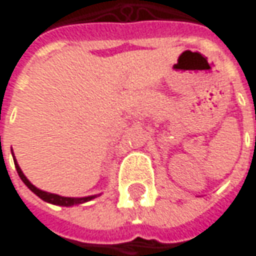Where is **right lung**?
<instances>
[{
  "label": "right lung",
  "mask_w": 256,
  "mask_h": 256,
  "mask_svg": "<svg viewBox=\"0 0 256 256\" xmlns=\"http://www.w3.org/2000/svg\"><path fill=\"white\" fill-rule=\"evenodd\" d=\"M11 154H12V158H14V164H16V169H17L18 176L21 178V180L26 184V186H27L31 192H34V194H37L40 199H42L44 202H48V204H51V205L67 206V208H68V206L82 205V204H86V202H88V200L94 199V198H97V196H100V194H92V196H84V198H67V196H60V194H50V192L41 190V189H38V188H36V186L31 184L27 178H26V174L22 173L21 168H20V164H18L17 160H16V156H14V152H12V149H11Z\"/></svg>",
  "instance_id": "obj_1"
}]
</instances>
